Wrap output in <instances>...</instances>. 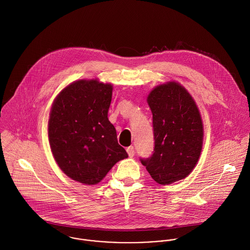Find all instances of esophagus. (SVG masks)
<instances>
[{"label": "esophagus", "mask_w": 250, "mask_h": 250, "mask_svg": "<svg viewBox=\"0 0 250 250\" xmlns=\"http://www.w3.org/2000/svg\"><path fill=\"white\" fill-rule=\"evenodd\" d=\"M127 153H128V155L130 156V157H134V155H135V148H134V146H129V147H127Z\"/></svg>", "instance_id": "34e87169"}]
</instances>
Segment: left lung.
<instances>
[{"mask_svg":"<svg viewBox=\"0 0 250 250\" xmlns=\"http://www.w3.org/2000/svg\"><path fill=\"white\" fill-rule=\"evenodd\" d=\"M147 103L153 114L154 151L141 159L157 183L169 185L194 168L203 144L199 109L187 89L176 82L156 86Z\"/></svg>","mask_w":250,"mask_h":250,"instance_id":"obj_1","label":"left lung"}]
</instances>
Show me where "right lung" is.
I'll return each instance as SVG.
<instances>
[{
	"label": "right lung",
	"instance_id": "add662e5",
	"mask_svg": "<svg viewBox=\"0 0 250 250\" xmlns=\"http://www.w3.org/2000/svg\"><path fill=\"white\" fill-rule=\"evenodd\" d=\"M111 95L110 83L80 80L63 88L51 108L48 137L54 158L63 173L82 184H98L128 157L107 118Z\"/></svg>",
	"mask_w": 250,
	"mask_h": 250
}]
</instances>
